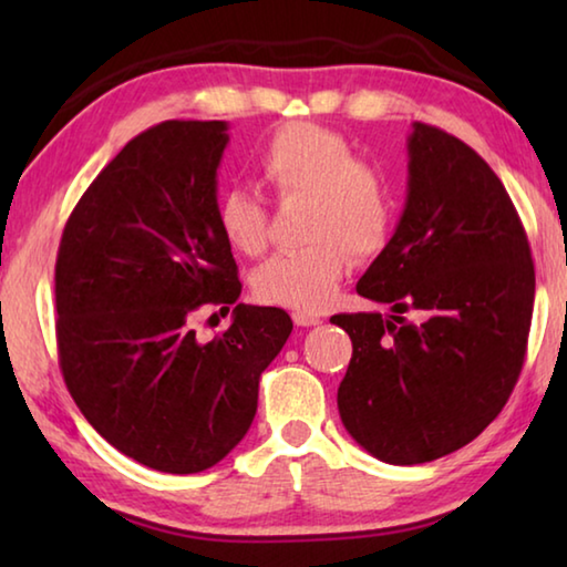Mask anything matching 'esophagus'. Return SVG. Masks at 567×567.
<instances>
[{
	"label": "esophagus",
	"instance_id": "obj_1",
	"mask_svg": "<svg viewBox=\"0 0 567 567\" xmlns=\"http://www.w3.org/2000/svg\"><path fill=\"white\" fill-rule=\"evenodd\" d=\"M292 322L297 324V328H312V324H320L322 318H320V315H315V312L295 310V312H292Z\"/></svg>",
	"mask_w": 567,
	"mask_h": 567
}]
</instances>
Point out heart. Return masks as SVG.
Here are the masks:
<instances>
[{
  "mask_svg": "<svg viewBox=\"0 0 567 567\" xmlns=\"http://www.w3.org/2000/svg\"><path fill=\"white\" fill-rule=\"evenodd\" d=\"M255 165L280 199L310 197L302 229L310 245L265 262L255 275V295L267 305L322 310L348 272V249L370 257L385 245L395 217L388 179L362 162L340 132L315 122L277 127ZM217 227L227 245L247 257L262 255L270 245L267 207L247 189L219 195Z\"/></svg>",
  "mask_w": 567,
  "mask_h": 567,
  "instance_id": "heart-1",
  "label": "heart"
}]
</instances>
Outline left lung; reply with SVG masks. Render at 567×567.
<instances>
[{"mask_svg":"<svg viewBox=\"0 0 567 567\" xmlns=\"http://www.w3.org/2000/svg\"><path fill=\"white\" fill-rule=\"evenodd\" d=\"M408 203L358 295L390 312L332 315L352 358L342 425L390 465L430 463L475 440L520 378L535 267L525 227L491 165L433 124H412ZM415 309L421 318L408 321Z\"/></svg>","mask_w":567,"mask_h":567,"instance_id":"8db88e82","label":"left lung"}]
</instances>
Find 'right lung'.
Masks as SVG:
<instances>
[{
	"mask_svg": "<svg viewBox=\"0 0 567 567\" xmlns=\"http://www.w3.org/2000/svg\"><path fill=\"white\" fill-rule=\"evenodd\" d=\"M227 142L217 120L137 134L76 203L56 252L66 390L112 447L159 473H203L245 437L260 375L292 332L280 307L237 302L243 282L217 227ZM215 306L234 324L199 343L190 320Z\"/></svg>",
	"mask_w": 567,
	"mask_h": 567,
	"instance_id": "obj_1",
	"label": "right lung"
}]
</instances>
